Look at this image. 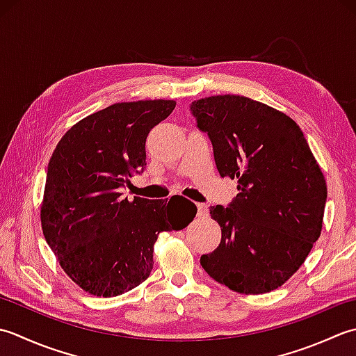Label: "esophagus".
<instances>
[{
    "instance_id": "34e87169",
    "label": "esophagus",
    "mask_w": 356,
    "mask_h": 356,
    "mask_svg": "<svg viewBox=\"0 0 356 356\" xmlns=\"http://www.w3.org/2000/svg\"><path fill=\"white\" fill-rule=\"evenodd\" d=\"M197 207H198V216H200V218H204V216H207L209 207L206 204H202V202H198Z\"/></svg>"
}]
</instances>
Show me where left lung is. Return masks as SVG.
<instances>
[{"mask_svg": "<svg viewBox=\"0 0 356 356\" xmlns=\"http://www.w3.org/2000/svg\"><path fill=\"white\" fill-rule=\"evenodd\" d=\"M220 175L236 178L227 207L212 206L221 243L201 257L210 277L239 293H267L292 277L321 235L327 186L300 126L239 95L191 104Z\"/></svg>", "mask_w": 356, "mask_h": 356, "instance_id": "obj_1", "label": "left lung"}]
</instances>
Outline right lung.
I'll list each match as a JSON object with an SVG mask.
<instances>
[{
  "instance_id": "1",
  "label": "right lung",
  "mask_w": 356,
  "mask_h": 356,
  "mask_svg": "<svg viewBox=\"0 0 356 356\" xmlns=\"http://www.w3.org/2000/svg\"><path fill=\"white\" fill-rule=\"evenodd\" d=\"M175 101L117 103L67 130L49 161L41 226L72 281L97 296H118L147 280L161 232L181 230L197 215L186 200L122 197L146 168V140Z\"/></svg>"
}]
</instances>
